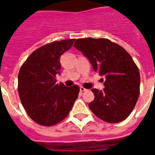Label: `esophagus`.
<instances>
[{"instance_id": "obj_1", "label": "esophagus", "mask_w": 155, "mask_h": 155, "mask_svg": "<svg viewBox=\"0 0 155 155\" xmlns=\"http://www.w3.org/2000/svg\"><path fill=\"white\" fill-rule=\"evenodd\" d=\"M87 91V90H86V89H84V87H82V86L80 87V91H81V93H82V92H84V91Z\"/></svg>"}]
</instances>
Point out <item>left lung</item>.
Returning a JSON list of instances; mask_svg holds the SVG:
<instances>
[{"label":"left lung","instance_id":"1","mask_svg":"<svg viewBox=\"0 0 155 155\" xmlns=\"http://www.w3.org/2000/svg\"><path fill=\"white\" fill-rule=\"evenodd\" d=\"M74 46L90 61L94 71L104 77V90H91L94 100L89 104L91 110L108 123L125 120L140 94V71L130 54L108 39H77Z\"/></svg>","mask_w":155,"mask_h":155}]
</instances>
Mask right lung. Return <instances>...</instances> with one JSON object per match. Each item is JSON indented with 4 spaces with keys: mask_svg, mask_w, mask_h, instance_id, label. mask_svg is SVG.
<instances>
[{
    "mask_svg": "<svg viewBox=\"0 0 155 155\" xmlns=\"http://www.w3.org/2000/svg\"><path fill=\"white\" fill-rule=\"evenodd\" d=\"M74 39L54 41L32 53L22 64L18 74V92L26 113L44 126H51L67 116L78 98L80 88L57 84L60 59L70 50Z\"/></svg>",
    "mask_w": 155,
    "mask_h": 155,
    "instance_id": "add662e5",
    "label": "right lung"
}]
</instances>
